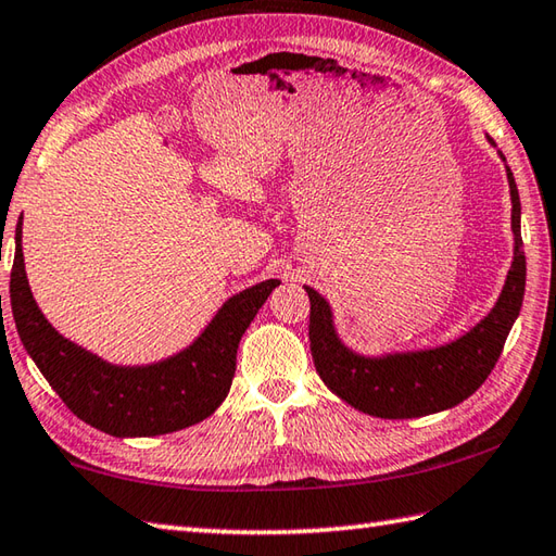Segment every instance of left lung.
Returning a JSON list of instances; mask_svg holds the SVG:
<instances>
[{"mask_svg":"<svg viewBox=\"0 0 556 556\" xmlns=\"http://www.w3.org/2000/svg\"><path fill=\"white\" fill-rule=\"evenodd\" d=\"M492 147L494 139L486 137ZM504 161L510 190V231L514 260L502 293L482 320L455 340L383 354H362L346 344L334 325L330 301L313 287H303L311 299L308 340L315 371L346 405L380 419H415L460 405L480 388L502 356L504 342L518 320L526 293V253L520 238V198L516 178Z\"/></svg>","mask_w":556,"mask_h":556,"instance_id":"left-lung-1","label":"left lung"}]
</instances>
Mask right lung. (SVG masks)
<instances>
[{
  "instance_id": "obj_1",
  "label": "right lung",
  "mask_w": 556,
  "mask_h": 556,
  "mask_svg": "<svg viewBox=\"0 0 556 556\" xmlns=\"http://www.w3.org/2000/svg\"><path fill=\"white\" fill-rule=\"evenodd\" d=\"M24 216L16 224L9 296L21 342L76 417L117 439L161 437L219 409L231 390L236 352L248 325L279 279H265L224 301L194 340L161 362L123 366L84 350L52 328L26 277Z\"/></svg>"
}]
</instances>
